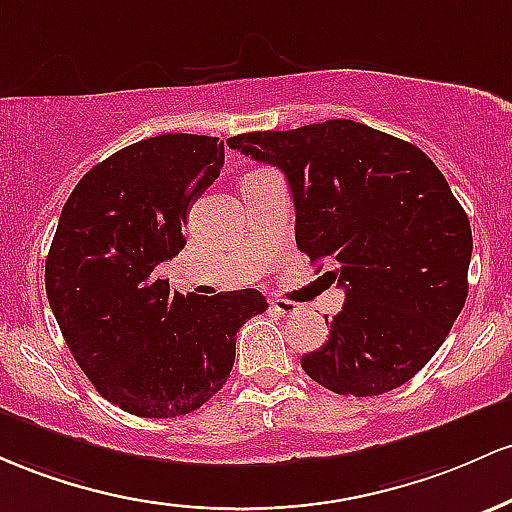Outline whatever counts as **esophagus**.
<instances>
[{
	"instance_id": "esophagus-1",
	"label": "esophagus",
	"mask_w": 512,
	"mask_h": 512,
	"mask_svg": "<svg viewBox=\"0 0 512 512\" xmlns=\"http://www.w3.org/2000/svg\"><path fill=\"white\" fill-rule=\"evenodd\" d=\"M271 309L275 314H280V317H290V314H295L297 309V304L295 302H287V300H273L271 302Z\"/></svg>"
}]
</instances>
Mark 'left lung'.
Segmentation results:
<instances>
[{
	"instance_id": "1",
	"label": "left lung",
	"mask_w": 512,
	"mask_h": 512,
	"mask_svg": "<svg viewBox=\"0 0 512 512\" xmlns=\"http://www.w3.org/2000/svg\"><path fill=\"white\" fill-rule=\"evenodd\" d=\"M227 145L278 166L295 200V239L331 261L346 292L329 341L302 370L336 394L375 396L438 353L467 300L469 217L411 142L355 120L244 132Z\"/></svg>"
}]
</instances>
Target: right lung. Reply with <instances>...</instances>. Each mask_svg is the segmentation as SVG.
Returning <instances> with one entry per match:
<instances>
[{
  "mask_svg": "<svg viewBox=\"0 0 512 512\" xmlns=\"http://www.w3.org/2000/svg\"><path fill=\"white\" fill-rule=\"evenodd\" d=\"M220 137L166 132L86 171L62 208L45 292L62 336L103 399L142 418L191 413L227 382L258 290L183 297L154 278L186 246L183 225L220 176Z\"/></svg>",
  "mask_w": 512,
  "mask_h": 512,
  "instance_id": "right-lung-1",
  "label": "right lung"
}]
</instances>
